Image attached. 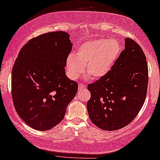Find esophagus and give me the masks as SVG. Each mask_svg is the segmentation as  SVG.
<instances>
[{
    "label": "esophagus",
    "mask_w": 160,
    "mask_h": 160,
    "mask_svg": "<svg viewBox=\"0 0 160 160\" xmlns=\"http://www.w3.org/2000/svg\"><path fill=\"white\" fill-rule=\"evenodd\" d=\"M85 87H86V86H85L83 83H79V85H78L79 90H81V89H82V88H85Z\"/></svg>",
    "instance_id": "1"
}]
</instances>
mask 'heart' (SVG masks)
<instances>
[{
  "label": "heart",
  "instance_id": "obj_1",
  "mask_svg": "<svg viewBox=\"0 0 160 160\" xmlns=\"http://www.w3.org/2000/svg\"><path fill=\"white\" fill-rule=\"evenodd\" d=\"M121 52L116 40L98 39L84 43L77 50L75 57L69 55L66 66L72 78H78L84 72L92 79L106 75L114 65Z\"/></svg>",
  "mask_w": 160,
  "mask_h": 160
}]
</instances>
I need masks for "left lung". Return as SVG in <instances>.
<instances>
[{
	"label": "left lung",
	"instance_id": "1",
	"mask_svg": "<svg viewBox=\"0 0 160 160\" xmlns=\"http://www.w3.org/2000/svg\"><path fill=\"white\" fill-rule=\"evenodd\" d=\"M125 41V49L108 73L87 87L91 93L88 115L96 126L105 131L118 130L132 122L146 98V58L134 40L127 38Z\"/></svg>",
	"mask_w": 160,
	"mask_h": 160
}]
</instances>
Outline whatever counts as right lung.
I'll return each mask as SVG.
<instances>
[{"instance_id": "1", "label": "right lung", "mask_w": 160, "mask_h": 160, "mask_svg": "<svg viewBox=\"0 0 160 160\" xmlns=\"http://www.w3.org/2000/svg\"><path fill=\"white\" fill-rule=\"evenodd\" d=\"M72 48L69 35L52 32L32 38L21 48L12 72V97L20 117L38 131L63 120L78 92V82L66 75Z\"/></svg>"}]
</instances>
